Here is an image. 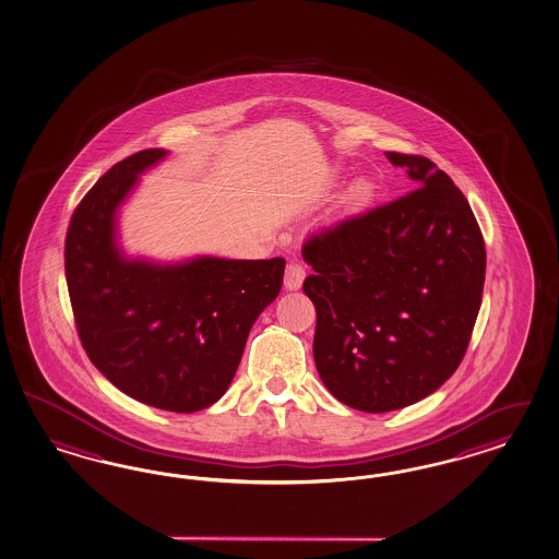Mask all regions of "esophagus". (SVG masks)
I'll return each mask as SVG.
<instances>
[{
	"label": "esophagus",
	"mask_w": 559,
	"mask_h": 559,
	"mask_svg": "<svg viewBox=\"0 0 559 559\" xmlns=\"http://www.w3.org/2000/svg\"><path fill=\"white\" fill-rule=\"evenodd\" d=\"M304 277H306V270H304L302 263H298V261L287 263L286 275H284V286H286V289H289V292L300 289Z\"/></svg>",
	"instance_id": "1"
}]
</instances>
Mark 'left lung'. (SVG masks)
<instances>
[{
    "label": "left lung",
    "mask_w": 559,
    "mask_h": 559,
    "mask_svg": "<svg viewBox=\"0 0 559 559\" xmlns=\"http://www.w3.org/2000/svg\"><path fill=\"white\" fill-rule=\"evenodd\" d=\"M415 192L312 235L304 294L317 308L314 361L338 402L390 413L427 399L462 364L478 319L486 249L451 177L385 153Z\"/></svg>",
    "instance_id": "8db88e82"
}]
</instances>
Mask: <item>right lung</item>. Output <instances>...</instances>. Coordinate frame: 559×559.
Returning a JSON list of instances; mask_svg holds the SVG:
<instances>
[{"label": "right lung", "mask_w": 559, "mask_h": 559, "mask_svg": "<svg viewBox=\"0 0 559 559\" xmlns=\"http://www.w3.org/2000/svg\"><path fill=\"white\" fill-rule=\"evenodd\" d=\"M165 157V148H146L97 179L71 216L64 275L92 364L130 399L195 413L228 390L253 322L282 289L286 259L124 255L118 207Z\"/></svg>", "instance_id": "1"}]
</instances>
